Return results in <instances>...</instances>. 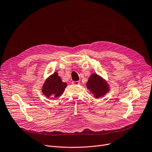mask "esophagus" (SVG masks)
Listing matches in <instances>:
<instances>
[{"label":"esophagus","mask_w":152,"mask_h":152,"mask_svg":"<svg viewBox=\"0 0 152 152\" xmlns=\"http://www.w3.org/2000/svg\"><path fill=\"white\" fill-rule=\"evenodd\" d=\"M72 83V84H73V85H78V84H80V82H79V81H73Z\"/></svg>","instance_id":"esophagus-1"}]
</instances>
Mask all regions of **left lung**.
<instances>
[{
  "label": "left lung",
  "instance_id": "left-lung-1",
  "mask_svg": "<svg viewBox=\"0 0 152 152\" xmlns=\"http://www.w3.org/2000/svg\"><path fill=\"white\" fill-rule=\"evenodd\" d=\"M86 85V87L96 98L103 96L109 91V86L106 81L95 74H93L90 77Z\"/></svg>",
  "mask_w": 152,
  "mask_h": 152
}]
</instances>
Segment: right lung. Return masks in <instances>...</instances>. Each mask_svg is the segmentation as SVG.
<instances>
[{
    "label": "right lung",
    "mask_w": 152,
    "mask_h": 152,
    "mask_svg": "<svg viewBox=\"0 0 152 152\" xmlns=\"http://www.w3.org/2000/svg\"><path fill=\"white\" fill-rule=\"evenodd\" d=\"M66 86L67 83L62 82L58 74L55 72L43 85L42 91L48 98H57L62 95Z\"/></svg>",
    "instance_id": "right-lung-1"
}]
</instances>
